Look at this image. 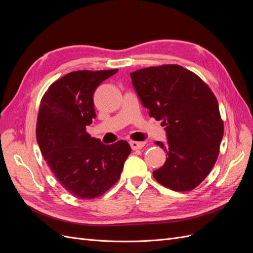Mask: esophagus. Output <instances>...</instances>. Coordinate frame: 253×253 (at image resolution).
<instances>
[{"mask_svg": "<svg viewBox=\"0 0 253 253\" xmlns=\"http://www.w3.org/2000/svg\"><path fill=\"white\" fill-rule=\"evenodd\" d=\"M145 143L144 141H129V145H131L132 150H139V149H142Z\"/></svg>", "mask_w": 253, "mask_h": 253, "instance_id": "34e87169", "label": "esophagus"}]
</instances>
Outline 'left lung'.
<instances>
[{"label": "left lung", "mask_w": 253, "mask_h": 253, "mask_svg": "<svg viewBox=\"0 0 253 253\" xmlns=\"http://www.w3.org/2000/svg\"><path fill=\"white\" fill-rule=\"evenodd\" d=\"M134 89L150 117L162 120L167 153L154 178L174 191H190L215 164L224 135L218 102L208 85L180 65L147 67L131 73Z\"/></svg>", "instance_id": "1"}]
</instances>
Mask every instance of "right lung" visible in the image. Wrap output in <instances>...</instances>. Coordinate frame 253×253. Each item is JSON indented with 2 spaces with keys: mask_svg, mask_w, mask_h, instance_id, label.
Returning <instances> with one entry per match:
<instances>
[{
  "mask_svg": "<svg viewBox=\"0 0 253 253\" xmlns=\"http://www.w3.org/2000/svg\"><path fill=\"white\" fill-rule=\"evenodd\" d=\"M118 70L79 71L53 82L44 94L37 141L58 181L78 198L102 195L116 182L131 147L126 140L103 144L86 133L96 118L93 96Z\"/></svg>",
  "mask_w": 253,
  "mask_h": 253,
  "instance_id": "obj_1",
  "label": "right lung"
}]
</instances>
